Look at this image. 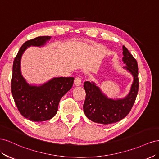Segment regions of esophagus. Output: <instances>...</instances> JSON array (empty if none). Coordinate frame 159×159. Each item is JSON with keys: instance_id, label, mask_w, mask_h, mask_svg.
<instances>
[{"instance_id": "obj_1", "label": "esophagus", "mask_w": 159, "mask_h": 159, "mask_svg": "<svg viewBox=\"0 0 159 159\" xmlns=\"http://www.w3.org/2000/svg\"><path fill=\"white\" fill-rule=\"evenodd\" d=\"M74 83L76 86H80L81 85V83H82V80H81V77L80 76H76V78L75 79V81Z\"/></svg>"}]
</instances>
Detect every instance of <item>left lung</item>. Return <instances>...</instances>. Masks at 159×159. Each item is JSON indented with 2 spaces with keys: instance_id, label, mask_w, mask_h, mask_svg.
<instances>
[{
  "instance_id": "left-lung-1",
  "label": "left lung",
  "mask_w": 159,
  "mask_h": 159,
  "mask_svg": "<svg viewBox=\"0 0 159 159\" xmlns=\"http://www.w3.org/2000/svg\"><path fill=\"white\" fill-rule=\"evenodd\" d=\"M122 61L126 69L133 76L130 92L123 98L112 99L104 94L94 82H84L86 98L83 111L89 119L96 123L108 125L119 122L127 115L132 108L139 90L138 64L125 46L122 47Z\"/></svg>"
}]
</instances>
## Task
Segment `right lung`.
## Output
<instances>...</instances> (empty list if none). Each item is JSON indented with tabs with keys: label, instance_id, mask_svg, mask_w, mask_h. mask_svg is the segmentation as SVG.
Returning <instances> with one entry per match:
<instances>
[{
	"label": "right lung",
	"instance_id": "obj_1",
	"mask_svg": "<svg viewBox=\"0 0 159 159\" xmlns=\"http://www.w3.org/2000/svg\"><path fill=\"white\" fill-rule=\"evenodd\" d=\"M51 39L50 36L38 37L22 45L13 62L11 91L20 114L34 122L50 120L58 111V103L72 88L73 77H54L43 84H29L21 74L20 61L25 50L31 46L43 47Z\"/></svg>",
	"mask_w": 159,
	"mask_h": 159
}]
</instances>
